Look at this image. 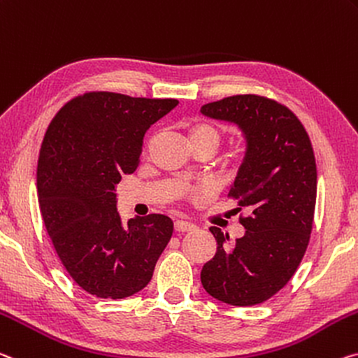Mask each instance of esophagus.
Here are the masks:
<instances>
[{
  "label": "esophagus",
  "mask_w": 358,
  "mask_h": 358,
  "mask_svg": "<svg viewBox=\"0 0 358 358\" xmlns=\"http://www.w3.org/2000/svg\"><path fill=\"white\" fill-rule=\"evenodd\" d=\"M196 226L192 223H188V221H183V220H177L175 221V231L177 232H188L192 231Z\"/></svg>",
  "instance_id": "34e87169"
}]
</instances>
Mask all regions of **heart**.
<instances>
[{"label":"heart","instance_id":"1","mask_svg":"<svg viewBox=\"0 0 358 358\" xmlns=\"http://www.w3.org/2000/svg\"><path fill=\"white\" fill-rule=\"evenodd\" d=\"M221 138H223V134H221V130L217 126H213V124H197V126H194L191 130L192 145H208L213 146L215 150H218Z\"/></svg>","mask_w":358,"mask_h":358}]
</instances>
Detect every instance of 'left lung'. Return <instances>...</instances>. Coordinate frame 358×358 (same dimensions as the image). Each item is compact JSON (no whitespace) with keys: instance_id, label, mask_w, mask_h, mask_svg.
I'll use <instances>...</instances> for the list:
<instances>
[{"instance_id":"8db88e82","label":"left lung","mask_w":358,"mask_h":358,"mask_svg":"<svg viewBox=\"0 0 358 358\" xmlns=\"http://www.w3.org/2000/svg\"><path fill=\"white\" fill-rule=\"evenodd\" d=\"M234 122L247 140L245 157L228 197L237 201L245 234L226 245L217 226V253L203 264L206 292L231 306L269 299L292 279L308 248L317 197V167L309 135L292 110L261 95H232L201 108Z\"/></svg>"}]
</instances>
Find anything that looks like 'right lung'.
Instances as JSON below:
<instances>
[{"mask_svg": "<svg viewBox=\"0 0 358 358\" xmlns=\"http://www.w3.org/2000/svg\"><path fill=\"white\" fill-rule=\"evenodd\" d=\"M178 105L87 92L60 108L38 159V201L48 234L68 274L97 298L122 299L148 285L173 223L151 213L122 224L116 185L138 167L143 137Z\"/></svg>", "mask_w": 358, "mask_h": 358, "instance_id": "right-lung-1", "label": "right lung"}]
</instances>
